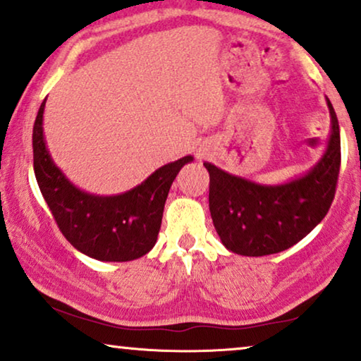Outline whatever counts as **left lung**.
<instances>
[{"mask_svg": "<svg viewBox=\"0 0 361 361\" xmlns=\"http://www.w3.org/2000/svg\"><path fill=\"white\" fill-rule=\"evenodd\" d=\"M332 132L322 160L302 178L262 186L204 161L209 171V211L221 240L231 252L263 257L286 250L326 217L337 190L340 129L327 99Z\"/></svg>", "mask_w": 361, "mask_h": 361, "instance_id": "left-lung-1", "label": "left lung"}]
</instances>
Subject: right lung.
<instances>
[{"mask_svg": "<svg viewBox=\"0 0 361 361\" xmlns=\"http://www.w3.org/2000/svg\"><path fill=\"white\" fill-rule=\"evenodd\" d=\"M40 104L32 130L34 173L60 232L85 255L103 262L135 260L155 245L170 186L191 155L161 166L124 195L80 191L54 165L44 142Z\"/></svg>", "mask_w": 361, "mask_h": 361, "instance_id": "obj_1", "label": "right lung"}]
</instances>
